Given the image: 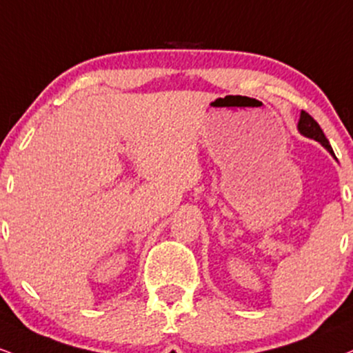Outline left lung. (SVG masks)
<instances>
[{"label": "left lung", "mask_w": 353, "mask_h": 353, "mask_svg": "<svg viewBox=\"0 0 353 353\" xmlns=\"http://www.w3.org/2000/svg\"><path fill=\"white\" fill-rule=\"evenodd\" d=\"M298 131L303 136H305V138H311V139H314V141L321 143L322 146H324L325 150L330 152V154L335 156L334 151H332V146H330L329 141H327L324 131L321 130L319 123L314 120V118L309 113L301 112V117H299V121H298Z\"/></svg>", "instance_id": "1"}]
</instances>
